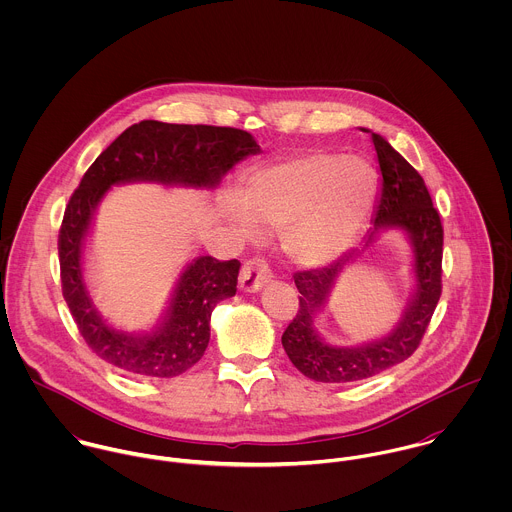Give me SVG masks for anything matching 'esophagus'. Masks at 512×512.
Returning a JSON list of instances; mask_svg holds the SVG:
<instances>
[{"mask_svg":"<svg viewBox=\"0 0 512 512\" xmlns=\"http://www.w3.org/2000/svg\"><path fill=\"white\" fill-rule=\"evenodd\" d=\"M272 280V272L262 258L248 260L240 270V288L244 292H258Z\"/></svg>","mask_w":512,"mask_h":512,"instance_id":"obj_1","label":"esophagus"}]
</instances>
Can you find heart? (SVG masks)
Returning <instances> with one entry per match:
<instances>
[{
	"label": "heart",
	"mask_w": 512,
	"mask_h": 512,
	"mask_svg": "<svg viewBox=\"0 0 512 512\" xmlns=\"http://www.w3.org/2000/svg\"><path fill=\"white\" fill-rule=\"evenodd\" d=\"M378 193V173L363 157L313 151L254 173L244 203L228 215L250 238L282 230L286 254L315 266L335 258L361 232Z\"/></svg>",
	"instance_id": "b5f03b06"
}]
</instances>
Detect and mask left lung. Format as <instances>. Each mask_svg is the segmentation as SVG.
<instances>
[{"label":"left lung","instance_id":"obj_1","mask_svg":"<svg viewBox=\"0 0 512 512\" xmlns=\"http://www.w3.org/2000/svg\"><path fill=\"white\" fill-rule=\"evenodd\" d=\"M368 134L376 149L382 183L374 230L366 246L380 228L406 230L414 250L416 293L388 337L353 349L333 347L317 335L315 317L327 303L337 276L355 254H345L323 268L297 272L293 280L299 292V309L282 335V345L293 366L317 382L363 380L412 357L422 343L441 295L443 226L430 191L422 175L394 147L382 136Z\"/></svg>","mask_w":512,"mask_h":512}]
</instances>
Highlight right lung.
<instances>
[{"instance_id": "add662e5", "label": "right lung", "mask_w": 512, "mask_h": 512, "mask_svg": "<svg viewBox=\"0 0 512 512\" xmlns=\"http://www.w3.org/2000/svg\"><path fill=\"white\" fill-rule=\"evenodd\" d=\"M258 151L244 130L144 120L122 132L88 167L65 209L59 262L78 333L102 361L149 378H173L199 363L211 339L213 309L236 293L240 262L197 258L181 274L161 327L142 337L116 331L102 321L82 280V244L98 201L112 185L130 181L213 189L238 161Z\"/></svg>"}]
</instances>
